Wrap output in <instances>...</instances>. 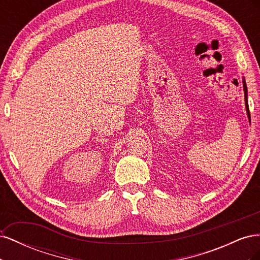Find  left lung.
Returning <instances> with one entry per match:
<instances>
[{
  "label": "left lung",
  "mask_w": 260,
  "mask_h": 260,
  "mask_svg": "<svg viewBox=\"0 0 260 260\" xmlns=\"http://www.w3.org/2000/svg\"><path fill=\"white\" fill-rule=\"evenodd\" d=\"M243 88H244V96H245V107H246V112H247V116L248 119L250 121V114H249V108H248V102H247V88H246V83H245V79H243Z\"/></svg>",
  "instance_id": "8db88e82"
}]
</instances>
